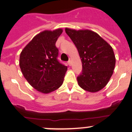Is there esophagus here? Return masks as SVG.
I'll list each match as a JSON object with an SVG mask.
<instances>
[{
  "instance_id": "obj_1",
  "label": "esophagus",
  "mask_w": 132,
  "mask_h": 132,
  "mask_svg": "<svg viewBox=\"0 0 132 132\" xmlns=\"http://www.w3.org/2000/svg\"><path fill=\"white\" fill-rule=\"evenodd\" d=\"M68 64L69 65V66H71V63H72V61H71V59H69V61H68Z\"/></svg>"
}]
</instances>
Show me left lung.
I'll return each mask as SVG.
<instances>
[{"label":"left lung","instance_id":"left-lung-1","mask_svg":"<svg viewBox=\"0 0 132 132\" xmlns=\"http://www.w3.org/2000/svg\"><path fill=\"white\" fill-rule=\"evenodd\" d=\"M65 31L76 46L81 60L82 70L77 77L78 85L87 92H99L113 73L116 59L113 48L91 30L66 27Z\"/></svg>","mask_w":132,"mask_h":132}]
</instances>
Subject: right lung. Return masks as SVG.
<instances>
[{
  "instance_id": "obj_1",
  "label": "right lung",
  "mask_w": 132,
  "mask_h": 132,
  "mask_svg": "<svg viewBox=\"0 0 132 132\" xmlns=\"http://www.w3.org/2000/svg\"><path fill=\"white\" fill-rule=\"evenodd\" d=\"M62 32L59 28L39 33L20 54L19 66L24 78L42 93L54 92L63 82L68 68L57 61L58 50L55 45Z\"/></svg>"
}]
</instances>
